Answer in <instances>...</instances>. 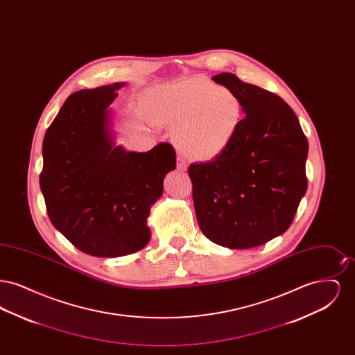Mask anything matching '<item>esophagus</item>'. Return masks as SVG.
I'll return each instance as SVG.
<instances>
[{
    "label": "esophagus",
    "mask_w": 355,
    "mask_h": 355,
    "mask_svg": "<svg viewBox=\"0 0 355 355\" xmlns=\"http://www.w3.org/2000/svg\"><path fill=\"white\" fill-rule=\"evenodd\" d=\"M177 169L180 171H185L187 169V164L182 157H177Z\"/></svg>",
    "instance_id": "obj_1"
}]
</instances>
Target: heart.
<instances>
[{
	"label": "heart",
	"instance_id": "obj_1",
	"mask_svg": "<svg viewBox=\"0 0 355 355\" xmlns=\"http://www.w3.org/2000/svg\"><path fill=\"white\" fill-rule=\"evenodd\" d=\"M148 107L157 123L175 126L177 146L197 161H211L226 152L245 119V105L236 92L205 76L157 87Z\"/></svg>",
	"mask_w": 355,
	"mask_h": 355
}]
</instances>
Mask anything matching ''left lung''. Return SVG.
Segmentation results:
<instances>
[{
  "label": "left lung",
  "mask_w": 355,
  "mask_h": 355,
  "mask_svg": "<svg viewBox=\"0 0 355 355\" xmlns=\"http://www.w3.org/2000/svg\"><path fill=\"white\" fill-rule=\"evenodd\" d=\"M213 81L245 105L233 145L216 159L191 164L193 202L203 236L229 249H249L290 227L307 189L309 144L293 109L279 96L232 73Z\"/></svg>",
  "instance_id": "obj_1"
}]
</instances>
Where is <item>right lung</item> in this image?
<instances>
[{"mask_svg": "<svg viewBox=\"0 0 355 355\" xmlns=\"http://www.w3.org/2000/svg\"><path fill=\"white\" fill-rule=\"evenodd\" d=\"M123 84L70 94L48 128L40 186L53 226L80 252L112 258L146 246V218L175 168L161 142L146 153L114 148L107 107Z\"/></svg>", "mask_w": 355, "mask_h": 355, "instance_id": "obj_1", "label": "right lung"}]
</instances>
